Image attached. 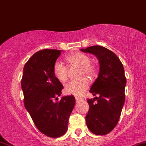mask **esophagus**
Wrapping results in <instances>:
<instances>
[{
  "label": "esophagus",
  "instance_id": "esophagus-1",
  "mask_svg": "<svg viewBox=\"0 0 146 146\" xmlns=\"http://www.w3.org/2000/svg\"><path fill=\"white\" fill-rule=\"evenodd\" d=\"M75 100H76V102H79L82 101V99L79 98H75Z\"/></svg>",
  "mask_w": 146,
  "mask_h": 146
}]
</instances>
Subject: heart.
<instances>
[{
    "label": "heart",
    "instance_id": "obj_1",
    "mask_svg": "<svg viewBox=\"0 0 146 146\" xmlns=\"http://www.w3.org/2000/svg\"><path fill=\"white\" fill-rule=\"evenodd\" d=\"M66 60L70 66L80 68V75L88 77L94 76L96 73V68L92 64L89 56L82 53H75L66 58ZM53 75L58 81L65 82L68 78V68L62 63L56 62L53 65ZM89 86V81L87 78L73 80L68 83L64 87V93L68 95L81 96Z\"/></svg>",
    "mask_w": 146,
    "mask_h": 146
}]
</instances>
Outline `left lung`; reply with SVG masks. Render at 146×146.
<instances>
[{
  "label": "left lung",
  "instance_id": "8db88e82",
  "mask_svg": "<svg viewBox=\"0 0 146 146\" xmlns=\"http://www.w3.org/2000/svg\"><path fill=\"white\" fill-rule=\"evenodd\" d=\"M80 51L93 54L99 60L98 77L89 90L93 96L99 97L87 100L89 110L86 123L93 134L105 135L116 126L124 105V68L118 57L104 46H92Z\"/></svg>",
  "mask_w": 146,
  "mask_h": 146
}]
</instances>
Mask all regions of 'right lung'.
<instances>
[{
  "instance_id": "add662e5",
  "label": "right lung",
  "mask_w": 146,
  "mask_h": 146,
  "mask_svg": "<svg viewBox=\"0 0 146 146\" xmlns=\"http://www.w3.org/2000/svg\"><path fill=\"white\" fill-rule=\"evenodd\" d=\"M62 51L44 49L34 53L25 64L21 81L25 108L37 128L53 138L62 136L67 131L68 118L75 104L73 95L53 102L64 88L53 71Z\"/></svg>"
}]
</instances>
